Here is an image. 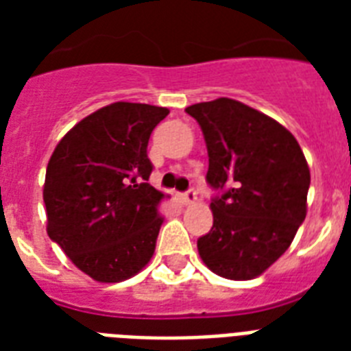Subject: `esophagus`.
Listing matches in <instances>:
<instances>
[{
    "label": "esophagus",
    "instance_id": "obj_1",
    "mask_svg": "<svg viewBox=\"0 0 351 351\" xmlns=\"http://www.w3.org/2000/svg\"><path fill=\"white\" fill-rule=\"evenodd\" d=\"M182 200H184L186 206H191V204L197 202V193H195V189H189V191L182 193Z\"/></svg>",
    "mask_w": 351,
    "mask_h": 351
}]
</instances>
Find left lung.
I'll return each mask as SVG.
<instances>
[{
	"label": "left lung",
	"mask_w": 351,
	"mask_h": 351,
	"mask_svg": "<svg viewBox=\"0 0 351 351\" xmlns=\"http://www.w3.org/2000/svg\"><path fill=\"white\" fill-rule=\"evenodd\" d=\"M208 145L213 228L197 240L204 264L231 280L264 273L306 219L310 167L273 118L231 98L187 107Z\"/></svg>",
	"instance_id": "1"
}]
</instances>
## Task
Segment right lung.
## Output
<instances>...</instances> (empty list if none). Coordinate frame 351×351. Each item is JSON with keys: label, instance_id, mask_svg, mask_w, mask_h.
<instances>
[{"label": "right lung", "instance_id": "obj_1", "mask_svg": "<svg viewBox=\"0 0 351 351\" xmlns=\"http://www.w3.org/2000/svg\"><path fill=\"white\" fill-rule=\"evenodd\" d=\"M165 107L117 101L78 121L47 165V233L98 282H121L151 261L165 197L149 184V136Z\"/></svg>", "mask_w": 351, "mask_h": 351}]
</instances>
